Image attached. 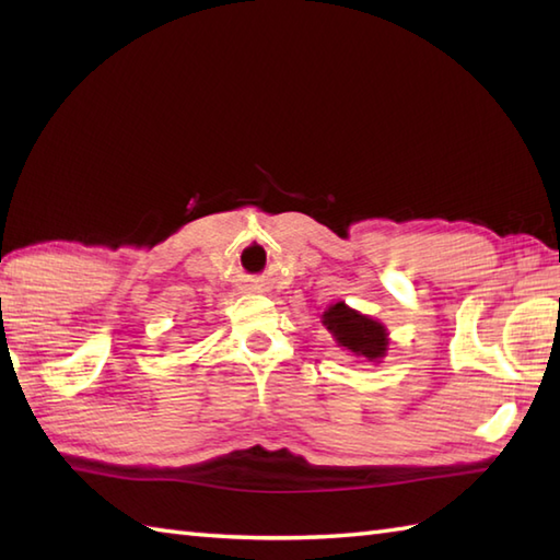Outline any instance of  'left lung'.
<instances>
[{
    "instance_id": "left-lung-1",
    "label": "left lung",
    "mask_w": 560,
    "mask_h": 560,
    "mask_svg": "<svg viewBox=\"0 0 560 560\" xmlns=\"http://www.w3.org/2000/svg\"><path fill=\"white\" fill-rule=\"evenodd\" d=\"M323 325L329 329L337 347L359 361L383 363L389 347V331L380 319L353 311L343 301L331 303L323 313Z\"/></svg>"
}]
</instances>
